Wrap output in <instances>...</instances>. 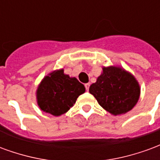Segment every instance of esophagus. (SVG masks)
<instances>
[{
    "mask_svg": "<svg viewBox=\"0 0 160 160\" xmlns=\"http://www.w3.org/2000/svg\"><path fill=\"white\" fill-rule=\"evenodd\" d=\"M84 86H85V88H86V90L88 91V88H89V86H90V84H89V83H86V84H85Z\"/></svg>",
    "mask_w": 160,
    "mask_h": 160,
    "instance_id": "34e87169",
    "label": "esophagus"
}]
</instances>
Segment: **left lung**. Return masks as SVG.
I'll use <instances>...</instances> for the list:
<instances>
[{
  "label": "left lung",
  "instance_id": "1",
  "mask_svg": "<svg viewBox=\"0 0 160 160\" xmlns=\"http://www.w3.org/2000/svg\"><path fill=\"white\" fill-rule=\"evenodd\" d=\"M96 82L90 85L89 92L105 110L112 115L128 112L140 97V85L135 77L118 66L103 67Z\"/></svg>",
  "mask_w": 160,
  "mask_h": 160
}]
</instances>
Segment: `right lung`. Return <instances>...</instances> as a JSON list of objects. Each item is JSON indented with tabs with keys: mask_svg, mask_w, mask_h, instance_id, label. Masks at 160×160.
<instances>
[{
	"mask_svg": "<svg viewBox=\"0 0 160 160\" xmlns=\"http://www.w3.org/2000/svg\"><path fill=\"white\" fill-rule=\"evenodd\" d=\"M85 92L83 84L57 70L46 76L37 90V104L45 112L53 116L66 113L73 107L79 95Z\"/></svg>",
	"mask_w": 160,
	"mask_h": 160,
	"instance_id": "1",
	"label": "right lung"
}]
</instances>
